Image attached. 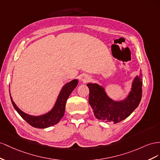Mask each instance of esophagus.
<instances>
[{"mask_svg": "<svg viewBox=\"0 0 160 160\" xmlns=\"http://www.w3.org/2000/svg\"><path fill=\"white\" fill-rule=\"evenodd\" d=\"M81 80H82V81L84 83H86V82H88L90 80V77L89 76H88V75H84V76H83L82 77Z\"/></svg>", "mask_w": 160, "mask_h": 160, "instance_id": "esophagus-1", "label": "esophagus"}]
</instances>
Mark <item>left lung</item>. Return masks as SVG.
<instances>
[{"mask_svg": "<svg viewBox=\"0 0 160 160\" xmlns=\"http://www.w3.org/2000/svg\"><path fill=\"white\" fill-rule=\"evenodd\" d=\"M89 88L88 102L96 118L104 122H119L128 117L138 108L142 97V74L136 77L132 91L122 102H114L104 89L97 84H87Z\"/></svg>", "mask_w": 160, "mask_h": 160, "instance_id": "1", "label": "left lung"}]
</instances>
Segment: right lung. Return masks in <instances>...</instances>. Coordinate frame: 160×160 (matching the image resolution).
Listing matches in <instances>:
<instances>
[{
    "label": "right lung",
    "mask_w": 160,
    "mask_h": 160,
    "mask_svg": "<svg viewBox=\"0 0 160 160\" xmlns=\"http://www.w3.org/2000/svg\"><path fill=\"white\" fill-rule=\"evenodd\" d=\"M78 80H74L63 86L60 93V95H59V97L58 98L56 105H55L54 108L52 109V111L46 114V115H44L42 116L33 117L27 115V114L22 112L20 109L16 106L15 102L12 101L10 94L11 100L13 107H14L17 112L19 113L20 116L23 118L25 121L28 122L30 125L35 127V128L39 129L47 128V127L53 126L60 122L61 118L63 117V115H64L66 103L68 97H69L71 92L76 88Z\"/></svg>",
    "instance_id": "obj_1"
}]
</instances>
